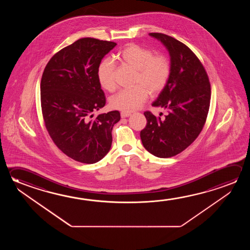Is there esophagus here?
I'll list each match as a JSON object with an SVG mask.
<instances>
[{"label": "esophagus", "instance_id": "34e87169", "mask_svg": "<svg viewBox=\"0 0 250 250\" xmlns=\"http://www.w3.org/2000/svg\"><path fill=\"white\" fill-rule=\"evenodd\" d=\"M121 118H128V117H130L131 116V113L130 112H125V111H122L121 113Z\"/></svg>", "mask_w": 250, "mask_h": 250}]
</instances>
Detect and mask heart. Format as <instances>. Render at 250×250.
Segmentation results:
<instances>
[{
    "instance_id": "b5f03b06",
    "label": "heart",
    "mask_w": 250,
    "mask_h": 250,
    "mask_svg": "<svg viewBox=\"0 0 250 250\" xmlns=\"http://www.w3.org/2000/svg\"><path fill=\"white\" fill-rule=\"evenodd\" d=\"M124 64L135 70L133 78L134 87L119 90L110 99L111 108L130 112L139 109L146 102L148 93L151 96L160 94L167 84L172 66L164 55L154 56L151 49L137 44H129L119 55ZM114 62L106 58L99 64L97 76L100 85L107 91L116 89Z\"/></svg>"
}]
</instances>
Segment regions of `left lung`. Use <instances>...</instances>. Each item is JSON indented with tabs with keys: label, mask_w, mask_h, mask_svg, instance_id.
<instances>
[{
	"label": "left lung",
	"mask_w": 250,
	"mask_h": 250,
	"mask_svg": "<svg viewBox=\"0 0 250 250\" xmlns=\"http://www.w3.org/2000/svg\"><path fill=\"white\" fill-rule=\"evenodd\" d=\"M167 48L172 66L167 84L151 104L167 111L165 118L146 111L147 123L140 138L152 155L169 158L180 153L196 139L208 113L211 87L208 74L195 54L175 38L150 33Z\"/></svg>",
	"instance_id": "1"
}]
</instances>
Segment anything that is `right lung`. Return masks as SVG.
Wrapping results in <instances>:
<instances>
[{
    "label": "right lung",
    "mask_w": 250,
    "mask_h": 250,
    "mask_svg": "<svg viewBox=\"0 0 250 250\" xmlns=\"http://www.w3.org/2000/svg\"><path fill=\"white\" fill-rule=\"evenodd\" d=\"M117 45L85 37L62 49L47 63L41 80V105L46 129L54 143L76 161L94 164L110 151L111 131L120 120L105 105L97 71L103 58Z\"/></svg>",
    "instance_id": "right-lung-1"
}]
</instances>
